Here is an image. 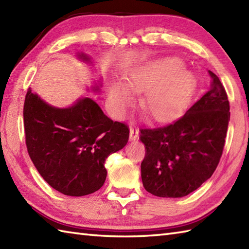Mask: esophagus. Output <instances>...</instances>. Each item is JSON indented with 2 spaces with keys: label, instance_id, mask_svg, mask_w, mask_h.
<instances>
[{
  "label": "esophagus",
  "instance_id": "34e87169",
  "mask_svg": "<svg viewBox=\"0 0 249 249\" xmlns=\"http://www.w3.org/2000/svg\"><path fill=\"white\" fill-rule=\"evenodd\" d=\"M139 138V129L136 127H130L129 130V139L131 141H135Z\"/></svg>",
  "mask_w": 249,
  "mask_h": 249
}]
</instances>
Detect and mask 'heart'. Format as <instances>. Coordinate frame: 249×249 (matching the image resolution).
I'll return each instance as SVG.
<instances>
[{"mask_svg":"<svg viewBox=\"0 0 249 249\" xmlns=\"http://www.w3.org/2000/svg\"><path fill=\"white\" fill-rule=\"evenodd\" d=\"M183 67V62L177 57H163L147 63L130 73L127 83L131 91H147L141 104L152 120H172L187 105L195 80L193 73ZM109 99L116 112L124 113L134 98L127 87L115 82L110 88Z\"/></svg>","mask_w":249,"mask_h":249,"instance_id":"1","label":"heart"}]
</instances>
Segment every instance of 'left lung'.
I'll return each mask as SVG.
<instances>
[{
  "label": "left lung",
  "instance_id": "1",
  "mask_svg": "<svg viewBox=\"0 0 249 249\" xmlns=\"http://www.w3.org/2000/svg\"><path fill=\"white\" fill-rule=\"evenodd\" d=\"M211 89L181 118L156 128H141L145 156L141 178L146 192L179 198L212 177L223 155L230 106L219 78L209 71Z\"/></svg>",
  "mask_w": 249,
  "mask_h": 249
}]
</instances>
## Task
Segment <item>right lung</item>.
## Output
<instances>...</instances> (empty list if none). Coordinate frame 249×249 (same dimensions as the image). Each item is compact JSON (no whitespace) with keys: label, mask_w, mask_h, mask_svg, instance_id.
Wrapping results in <instances>:
<instances>
[{"label":"right lung","mask_w":249,"mask_h":249,"mask_svg":"<svg viewBox=\"0 0 249 249\" xmlns=\"http://www.w3.org/2000/svg\"><path fill=\"white\" fill-rule=\"evenodd\" d=\"M23 121L26 149L37 171L52 188L72 197L93 194L103 186L106 160L123 149L129 137L127 125L109 119L89 97L60 109L29 89Z\"/></svg>","instance_id":"obj_1"}]
</instances>
